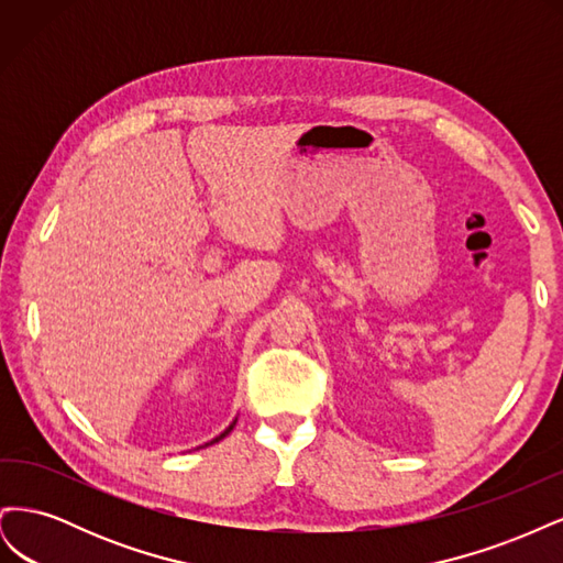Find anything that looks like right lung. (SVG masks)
Segmentation results:
<instances>
[{
    "label": "right lung",
    "mask_w": 563,
    "mask_h": 563,
    "mask_svg": "<svg viewBox=\"0 0 563 563\" xmlns=\"http://www.w3.org/2000/svg\"><path fill=\"white\" fill-rule=\"evenodd\" d=\"M234 424H236V418H234V420H232V422L228 424V430H223V432H220V434H218L216 439H211V441H209V444H216V441H220V439H223V437H228V434L232 432V428H234ZM209 444H207V446H209Z\"/></svg>",
    "instance_id": "obj_1"
}]
</instances>
